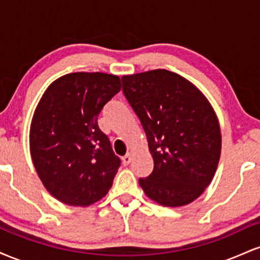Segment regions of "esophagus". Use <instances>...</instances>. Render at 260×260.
<instances>
[{"mask_svg": "<svg viewBox=\"0 0 260 260\" xmlns=\"http://www.w3.org/2000/svg\"><path fill=\"white\" fill-rule=\"evenodd\" d=\"M131 161H132V154L131 153H127L123 157H122V162H123V165H128Z\"/></svg>", "mask_w": 260, "mask_h": 260, "instance_id": "obj_1", "label": "esophagus"}]
</instances>
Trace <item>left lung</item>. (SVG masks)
Listing matches in <instances>:
<instances>
[{"label":"left lung","mask_w":260,"mask_h":260,"mask_svg":"<svg viewBox=\"0 0 260 260\" xmlns=\"http://www.w3.org/2000/svg\"><path fill=\"white\" fill-rule=\"evenodd\" d=\"M122 90L147 134L154 170L139 184L165 207L198 198L215 175L221 133L207 98L166 70L122 77Z\"/></svg>","instance_id":"obj_1"}]
</instances>
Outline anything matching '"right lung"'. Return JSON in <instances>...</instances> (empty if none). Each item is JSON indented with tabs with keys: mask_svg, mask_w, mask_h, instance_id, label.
<instances>
[{
	"mask_svg": "<svg viewBox=\"0 0 260 260\" xmlns=\"http://www.w3.org/2000/svg\"><path fill=\"white\" fill-rule=\"evenodd\" d=\"M121 90L117 76L70 73L39 101L30 126V154L41 182L59 202L88 207L106 196L121 160L98 117Z\"/></svg>",
	"mask_w": 260,
	"mask_h": 260,
	"instance_id": "add662e5",
	"label": "right lung"
}]
</instances>
